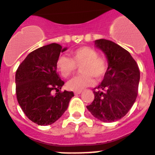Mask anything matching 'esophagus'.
<instances>
[{"mask_svg":"<svg viewBox=\"0 0 155 155\" xmlns=\"http://www.w3.org/2000/svg\"><path fill=\"white\" fill-rule=\"evenodd\" d=\"M81 92H82V91H75L74 93H75V94H81Z\"/></svg>","mask_w":155,"mask_h":155,"instance_id":"1","label":"esophagus"}]
</instances>
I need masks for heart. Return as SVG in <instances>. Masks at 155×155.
I'll use <instances>...</instances> for the list:
<instances>
[{
  "label": "heart",
  "mask_w": 155,
  "mask_h": 155,
  "mask_svg": "<svg viewBox=\"0 0 155 155\" xmlns=\"http://www.w3.org/2000/svg\"><path fill=\"white\" fill-rule=\"evenodd\" d=\"M82 75L75 76L68 82V89L72 91L82 90L94 83V78L101 80L106 74L108 68L106 59L98 55L97 51L90 46H82L71 52V58L66 55L58 56L56 61V68L60 74L67 78L73 73L76 66H80Z\"/></svg>",
  "instance_id": "heart-1"
}]
</instances>
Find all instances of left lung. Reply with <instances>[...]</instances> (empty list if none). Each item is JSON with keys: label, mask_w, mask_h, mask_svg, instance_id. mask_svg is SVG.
I'll return each mask as SVG.
<instances>
[{"label": "left lung", "mask_w": 155, "mask_h": 155, "mask_svg": "<svg viewBox=\"0 0 155 155\" xmlns=\"http://www.w3.org/2000/svg\"><path fill=\"white\" fill-rule=\"evenodd\" d=\"M108 60V68L102 82L94 88V99L87 106L91 114L103 122L121 119L136 102L140 72L129 52L106 39L95 41Z\"/></svg>", "instance_id": "obj_1"}]
</instances>
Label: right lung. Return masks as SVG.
I'll return each instance as SVG.
<instances>
[{
	"label": "right lung",
	"mask_w": 155,
	"mask_h": 155,
	"mask_svg": "<svg viewBox=\"0 0 155 155\" xmlns=\"http://www.w3.org/2000/svg\"><path fill=\"white\" fill-rule=\"evenodd\" d=\"M66 49L57 43L38 48L27 56L15 73L18 103L27 117L38 125L58 120L74 96L72 91H60L64 82L57 73V58ZM53 90L57 93L53 95Z\"/></svg>",
	"instance_id": "add662e5"
}]
</instances>
